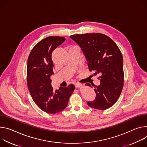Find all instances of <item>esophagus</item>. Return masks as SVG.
I'll return each instance as SVG.
<instances>
[{"label": "esophagus", "mask_w": 147, "mask_h": 147, "mask_svg": "<svg viewBox=\"0 0 147 147\" xmlns=\"http://www.w3.org/2000/svg\"><path fill=\"white\" fill-rule=\"evenodd\" d=\"M75 87H76V88H80V87L81 86V84H79V83H76L75 85Z\"/></svg>", "instance_id": "esophagus-1"}]
</instances>
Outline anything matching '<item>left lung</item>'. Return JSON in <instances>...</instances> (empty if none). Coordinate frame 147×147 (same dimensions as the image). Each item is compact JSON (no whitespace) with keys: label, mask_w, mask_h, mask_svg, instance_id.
I'll list each match as a JSON object with an SVG mask.
<instances>
[{"label":"left lung","mask_w":147,"mask_h":147,"mask_svg":"<svg viewBox=\"0 0 147 147\" xmlns=\"http://www.w3.org/2000/svg\"><path fill=\"white\" fill-rule=\"evenodd\" d=\"M70 37L82 48L90 72L99 74V86H94L96 96L88 105L103 110L111 107L119 99L124 85L123 58L117 44L101 33L72 35ZM86 85L91 86L89 84Z\"/></svg>","instance_id":"obj_1"}]
</instances>
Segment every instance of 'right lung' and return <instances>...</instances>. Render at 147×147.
Listing matches in <instances>:
<instances>
[{
    "mask_svg": "<svg viewBox=\"0 0 147 147\" xmlns=\"http://www.w3.org/2000/svg\"><path fill=\"white\" fill-rule=\"evenodd\" d=\"M65 40L58 36L41 40L32 49L27 60V86L32 99L41 110L49 114H56L66 108L75 89L72 84L55 90L51 85L50 76L54 74L52 53Z\"/></svg>",
    "mask_w": 147,
    "mask_h": 147,
    "instance_id": "right-lung-1",
    "label": "right lung"
}]
</instances>
